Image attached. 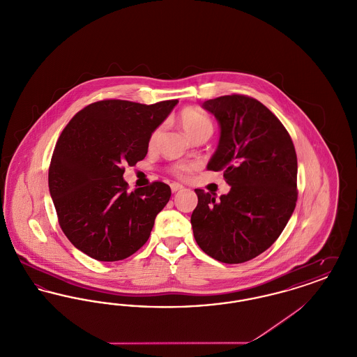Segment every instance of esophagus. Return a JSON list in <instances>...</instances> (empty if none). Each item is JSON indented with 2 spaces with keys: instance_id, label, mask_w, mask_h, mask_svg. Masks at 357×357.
Listing matches in <instances>:
<instances>
[{
  "instance_id": "obj_1",
  "label": "esophagus",
  "mask_w": 357,
  "mask_h": 357,
  "mask_svg": "<svg viewBox=\"0 0 357 357\" xmlns=\"http://www.w3.org/2000/svg\"><path fill=\"white\" fill-rule=\"evenodd\" d=\"M171 191L172 192H176V191H181V190H183V186L181 185V183H171Z\"/></svg>"
}]
</instances>
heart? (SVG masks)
Wrapping results in <instances>:
<instances>
[{"label":"heart","instance_id":"heart-1","mask_svg":"<svg viewBox=\"0 0 357 357\" xmlns=\"http://www.w3.org/2000/svg\"><path fill=\"white\" fill-rule=\"evenodd\" d=\"M179 123H181V127L183 128V131L186 132L187 135L190 137L198 134L199 131L202 130H207V128H213V124H211V120L208 119L206 115H204L202 112H199L198 109L195 108H185L181 115H179ZM160 132V128H156L153 131L151 136H150V144H153L155 140L158 139V135ZM172 171L179 175V176H183L186 175L187 172L190 171V167L187 165H176L174 166Z\"/></svg>","mask_w":357,"mask_h":357}]
</instances>
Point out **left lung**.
Segmentation results:
<instances>
[{"instance_id":"left-lung-1","label":"left lung","mask_w":357,"mask_h":357,"mask_svg":"<svg viewBox=\"0 0 357 357\" xmlns=\"http://www.w3.org/2000/svg\"><path fill=\"white\" fill-rule=\"evenodd\" d=\"M202 108L220 124V142L207 170L223 171L230 191L195 188L192 233L204 253L223 264H242L280 237L297 201V156L282 123L253 98L229 95Z\"/></svg>"}]
</instances>
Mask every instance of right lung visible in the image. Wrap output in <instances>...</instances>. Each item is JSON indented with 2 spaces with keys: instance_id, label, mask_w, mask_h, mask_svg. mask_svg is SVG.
I'll return each mask as SVG.
<instances>
[{
  "instance_id": "right-lung-1",
  "label": "right lung",
  "mask_w": 357,
  "mask_h": 357,
  "mask_svg": "<svg viewBox=\"0 0 357 357\" xmlns=\"http://www.w3.org/2000/svg\"><path fill=\"white\" fill-rule=\"evenodd\" d=\"M176 104L92 102L61 132L52 155L50 192L61 230L84 255L114 262L147 242L171 188L153 182L128 192L123 166L144 159L150 136Z\"/></svg>"
}]
</instances>
